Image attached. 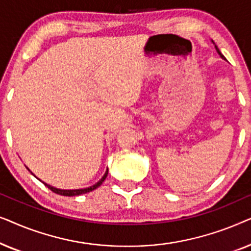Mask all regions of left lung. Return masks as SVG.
<instances>
[{
  "label": "left lung",
  "mask_w": 251,
  "mask_h": 251,
  "mask_svg": "<svg viewBox=\"0 0 251 251\" xmlns=\"http://www.w3.org/2000/svg\"><path fill=\"white\" fill-rule=\"evenodd\" d=\"M215 48H216V51H217V52H218V54H219V56H221V57L223 58V59H225V57H224V56H223V54L221 53V51H219V49H218V48H217V46H215Z\"/></svg>",
  "instance_id": "1"
}]
</instances>
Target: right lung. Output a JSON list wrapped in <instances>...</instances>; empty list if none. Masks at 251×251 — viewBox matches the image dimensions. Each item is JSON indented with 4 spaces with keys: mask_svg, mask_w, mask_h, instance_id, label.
Wrapping results in <instances>:
<instances>
[{
    "mask_svg": "<svg viewBox=\"0 0 251 251\" xmlns=\"http://www.w3.org/2000/svg\"><path fill=\"white\" fill-rule=\"evenodd\" d=\"M107 174H108V169L106 170V173L104 176L101 177V179L98 181V183H96L95 185H92V186L90 187H87V188H80V190H60V188H56L53 186H50V185H48L46 183H43L46 186H48L50 188L51 191L54 192V193L59 194V195H65V197H75V195H81V194H85L88 193V192H91L96 190V188L100 186V185L102 184V181H104L106 179V177H107Z\"/></svg>",
    "mask_w": 251,
    "mask_h": 251,
    "instance_id": "1",
    "label": "right lung"
}]
</instances>
